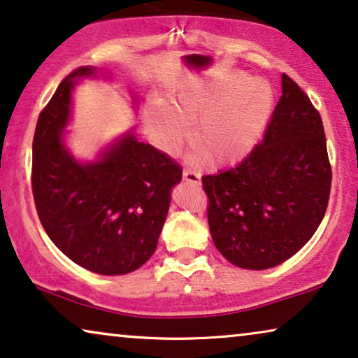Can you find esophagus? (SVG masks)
<instances>
[{"instance_id": "34e87169", "label": "esophagus", "mask_w": 358, "mask_h": 358, "mask_svg": "<svg viewBox=\"0 0 358 358\" xmlns=\"http://www.w3.org/2000/svg\"><path fill=\"white\" fill-rule=\"evenodd\" d=\"M183 180L188 181V183L199 185V183H201V173L198 172V170H193V169L186 167V169L183 170Z\"/></svg>"}]
</instances>
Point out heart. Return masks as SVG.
<instances>
[{
    "label": "heart",
    "instance_id": "b5f03b06",
    "mask_svg": "<svg viewBox=\"0 0 358 358\" xmlns=\"http://www.w3.org/2000/svg\"><path fill=\"white\" fill-rule=\"evenodd\" d=\"M273 90L264 80L231 74L198 89L152 102L145 122L160 148L173 150L189 136L206 162L229 167L248 157L273 113Z\"/></svg>",
    "mask_w": 358,
    "mask_h": 358
}]
</instances>
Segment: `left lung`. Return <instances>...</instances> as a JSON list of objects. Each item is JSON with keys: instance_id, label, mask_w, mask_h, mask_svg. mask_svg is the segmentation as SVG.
<instances>
[{"instance_id": "1", "label": "left lung", "mask_w": 358, "mask_h": 358, "mask_svg": "<svg viewBox=\"0 0 358 358\" xmlns=\"http://www.w3.org/2000/svg\"><path fill=\"white\" fill-rule=\"evenodd\" d=\"M331 181L321 115L282 74V95L263 141L236 167L203 177L215 248L245 269L284 263L320 227Z\"/></svg>"}]
</instances>
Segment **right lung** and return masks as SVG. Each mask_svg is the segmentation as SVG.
<instances>
[{"instance_id": "obj_1", "label": "right lung", "mask_w": 358, "mask_h": 358, "mask_svg": "<svg viewBox=\"0 0 358 358\" xmlns=\"http://www.w3.org/2000/svg\"><path fill=\"white\" fill-rule=\"evenodd\" d=\"M59 83L40 112L32 143V193L40 222L69 259L92 273L120 275L141 268L157 248L181 180V165L154 145L127 136L94 164H79L64 149L74 79Z\"/></svg>"}]
</instances>
